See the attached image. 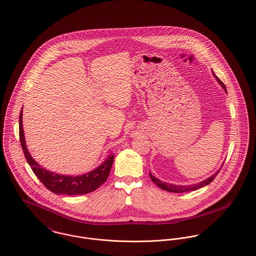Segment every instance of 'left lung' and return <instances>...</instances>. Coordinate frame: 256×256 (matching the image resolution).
I'll list each match as a JSON object with an SVG mask.
<instances>
[{
  "label": "left lung",
  "mask_w": 256,
  "mask_h": 256,
  "mask_svg": "<svg viewBox=\"0 0 256 256\" xmlns=\"http://www.w3.org/2000/svg\"><path fill=\"white\" fill-rule=\"evenodd\" d=\"M212 74L214 76V78L217 80V82L220 84V86L224 89V91L227 93V89L225 87V85L223 84V82L215 75V73L212 71ZM223 165V164H222ZM221 165V167H222ZM221 168H219L214 174H212L210 177H208V179L200 182V183H196V184H190V185H175V184H169V183H165L162 182V180H160L158 178H156L150 172V179L152 180V182L156 185L158 186H160V188H162L164 190H167V192H176V194H179V192H190V190H198L200 188H202V186H208V184H210L214 178L217 176V174L219 173Z\"/></svg>",
  "instance_id": "obj_1"
}]
</instances>
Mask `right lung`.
<instances>
[{"label":"right lung","instance_id":"right-lung-1","mask_svg":"<svg viewBox=\"0 0 256 256\" xmlns=\"http://www.w3.org/2000/svg\"><path fill=\"white\" fill-rule=\"evenodd\" d=\"M20 139L24 150V156L32 171L42 184L56 194H85L96 190L108 180L114 160V154H110L106 160L96 168L78 176L62 175L46 170V168H43L39 163L35 162L26 146L22 125V110L20 114Z\"/></svg>","mask_w":256,"mask_h":256}]
</instances>
